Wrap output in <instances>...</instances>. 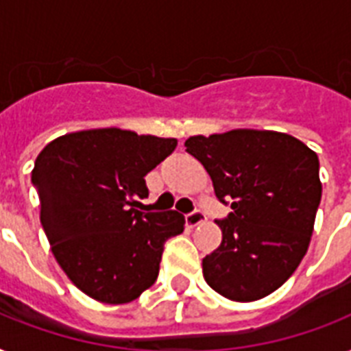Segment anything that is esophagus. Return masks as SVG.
<instances>
[{
  "instance_id": "1",
  "label": "esophagus",
  "mask_w": 351,
  "mask_h": 351,
  "mask_svg": "<svg viewBox=\"0 0 351 351\" xmlns=\"http://www.w3.org/2000/svg\"><path fill=\"white\" fill-rule=\"evenodd\" d=\"M202 222H206V215H204L202 209H195V211L186 215V226H189V228H197Z\"/></svg>"
}]
</instances>
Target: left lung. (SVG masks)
<instances>
[{"label": "left lung", "instance_id": "obj_1", "mask_svg": "<svg viewBox=\"0 0 351 351\" xmlns=\"http://www.w3.org/2000/svg\"><path fill=\"white\" fill-rule=\"evenodd\" d=\"M186 147L233 209L217 220L222 242L202 261L206 282L237 302L273 293L310 245L322 195L317 154L286 132L256 129L198 134Z\"/></svg>", "mask_w": 351, "mask_h": 351}]
</instances>
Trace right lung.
<instances>
[{
	"label": "right lung",
	"mask_w": 351,
	"mask_h": 351,
	"mask_svg": "<svg viewBox=\"0 0 351 351\" xmlns=\"http://www.w3.org/2000/svg\"><path fill=\"white\" fill-rule=\"evenodd\" d=\"M175 138L117 127L52 140L38 154L32 184L58 264L76 288L106 304L138 299L158 277L165 240L180 234L178 211L142 213L145 175L169 156Z\"/></svg>",
	"instance_id": "add662e5"
}]
</instances>
